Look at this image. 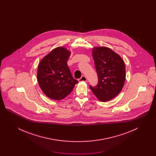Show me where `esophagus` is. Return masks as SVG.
Listing matches in <instances>:
<instances>
[{
  "label": "esophagus",
  "instance_id": "esophagus-1",
  "mask_svg": "<svg viewBox=\"0 0 156 156\" xmlns=\"http://www.w3.org/2000/svg\"><path fill=\"white\" fill-rule=\"evenodd\" d=\"M78 81L79 82H87V79L85 76H82L81 78L78 79Z\"/></svg>",
  "mask_w": 156,
  "mask_h": 156
}]
</instances>
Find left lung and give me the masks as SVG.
Instances as JSON below:
<instances>
[{
    "label": "left lung",
    "mask_w": 156,
    "mask_h": 156,
    "mask_svg": "<svg viewBox=\"0 0 156 156\" xmlns=\"http://www.w3.org/2000/svg\"><path fill=\"white\" fill-rule=\"evenodd\" d=\"M92 52L99 81L95 87L89 88L98 100L109 101L116 97L124 86L125 62L118 54L106 47H94Z\"/></svg>",
    "instance_id": "8db88e82"
}]
</instances>
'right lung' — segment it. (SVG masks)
<instances>
[{"label": "right lung", "mask_w": 156, "mask_h": 156, "mask_svg": "<svg viewBox=\"0 0 156 156\" xmlns=\"http://www.w3.org/2000/svg\"><path fill=\"white\" fill-rule=\"evenodd\" d=\"M71 51L64 47L53 49L40 61L37 81L45 95L54 100L67 97L78 82L73 77L67 61Z\"/></svg>", "instance_id": "right-lung-1"}]
</instances>
